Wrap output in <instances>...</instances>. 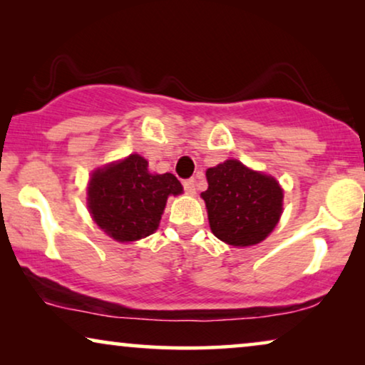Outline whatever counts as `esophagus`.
<instances>
[{"instance_id":"34e87169","label":"esophagus","mask_w":365,"mask_h":365,"mask_svg":"<svg viewBox=\"0 0 365 365\" xmlns=\"http://www.w3.org/2000/svg\"><path fill=\"white\" fill-rule=\"evenodd\" d=\"M182 186H184V189H186L189 194L196 192V181H194L192 178L191 179H186V181H182Z\"/></svg>"}]
</instances>
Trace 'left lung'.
Masks as SVG:
<instances>
[{
	"label": "left lung",
	"instance_id": "8db88e82",
	"mask_svg": "<svg viewBox=\"0 0 365 365\" xmlns=\"http://www.w3.org/2000/svg\"><path fill=\"white\" fill-rule=\"evenodd\" d=\"M209 226L214 236L231 246H254L276 227L282 212V189L266 174L236 159L206 171Z\"/></svg>",
	"mask_w": 365,
	"mask_h": 365
}]
</instances>
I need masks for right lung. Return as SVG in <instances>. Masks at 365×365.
<instances>
[{"instance_id": "1", "label": "right lung", "mask_w": 365, "mask_h": 365, "mask_svg": "<svg viewBox=\"0 0 365 365\" xmlns=\"http://www.w3.org/2000/svg\"><path fill=\"white\" fill-rule=\"evenodd\" d=\"M181 192L176 176L151 174L146 159L131 154L121 163L94 171L88 187V207L108 236L129 242L156 231L168 196Z\"/></svg>"}]
</instances>
